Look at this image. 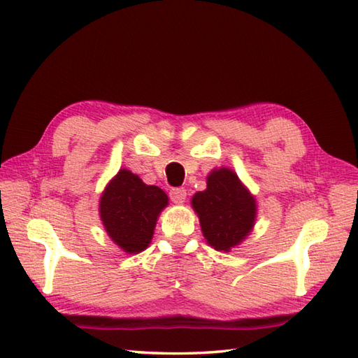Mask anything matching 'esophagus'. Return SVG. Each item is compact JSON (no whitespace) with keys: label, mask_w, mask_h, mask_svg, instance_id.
Segmentation results:
<instances>
[{"label":"esophagus","mask_w":358,"mask_h":358,"mask_svg":"<svg viewBox=\"0 0 358 358\" xmlns=\"http://www.w3.org/2000/svg\"><path fill=\"white\" fill-rule=\"evenodd\" d=\"M169 195H171V200H172L173 203H177V204L185 203V200H186V189H183V187L172 189Z\"/></svg>","instance_id":"1"}]
</instances>
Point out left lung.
I'll list each match as a JSON object with an SVG mask.
<instances>
[{"label":"left lung","instance_id":"obj_1","mask_svg":"<svg viewBox=\"0 0 358 358\" xmlns=\"http://www.w3.org/2000/svg\"><path fill=\"white\" fill-rule=\"evenodd\" d=\"M199 215L203 237L220 252H231L252 232L257 218V200L229 167L209 172L206 189L191 200Z\"/></svg>","mask_w":358,"mask_h":358}]
</instances>
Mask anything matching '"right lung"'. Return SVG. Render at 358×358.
I'll return each mask as SVG.
<instances>
[{
  "label": "right lung",
  "mask_w": 358,
  "mask_h": 358,
  "mask_svg": "<svg viewBox=\"0 0 358 358\" xmlns=\"http://www.w3.org/2000/svg\"><path fill=\"white\" fill-rule=\"evenodd\" d=\"M169 204L158 186L143 183L136 173L120 169L100 196V218L109 238L126 254H140L150 245L157 220Z\"/></svg>",
  "instance_id": "add662e5"
}]
</instances>
